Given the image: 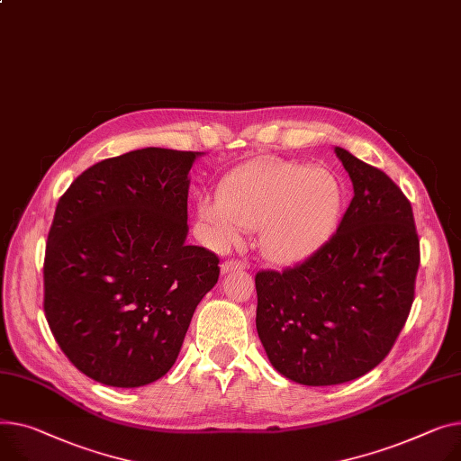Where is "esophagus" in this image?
Listing matches in <instances>:
<instances>
[{
  "label": "esophagus",
  "instance_id": "obj_1",
  "mask_svg": "<svg viewBox=\"0 0 461 461\" xmlns=\"http://www.w3.org/2000/svg\"><path fill=\"white\" fill-rule=\"evenodd\" d=\"M244 267H247V265H244L242 261L226 259V261L221 265V272H222V274H228V272H231V270H242Z\"/></svg>",
  "mask_w": 461,
  "mask_h": 461
}]
</instances>
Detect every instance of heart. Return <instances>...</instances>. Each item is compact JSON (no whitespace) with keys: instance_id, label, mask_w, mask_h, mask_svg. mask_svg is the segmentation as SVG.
Wrapping results in <instances>:
<instances>
[{"instance_id":"b5f03b06","label":"heart","mask_w":461,"mask_h":461,"mask_svg":"<svg viewBox=\"0 0 461 461\" xmlns=\"http://www.w3.org/2000/svg\"><path fill=\"white\" fill-rule=\"evenodd\" d=\"M343 205L345 187L335 172L267 158L231 172L222 181L221 198L200 202V217L217 244L235 242L240 230H259L261 254L291 265L333 235Z\"/></svg>"}]
</instances>
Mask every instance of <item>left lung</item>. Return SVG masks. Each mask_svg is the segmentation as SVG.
Masks as SVG:
<instances>
[{"label": "left lung", "instance_id": "1", "mask_svg": "<svg viewBox=\"0 0 461 461\" xmlns=\"http://www.w3.org/2000/svg\"><path fill=\"white\" fill-rule=\"evenodd\" d=\"M354 198L310 258L256 274V326L272 366L302 385L356 380L385 359L420 263L410 200L380 168L335 148Z\"/></svg>", "mask_w": 461, "mask_h": 461}]
</instances>
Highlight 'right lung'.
I'll return each mask as SVG.
<instances>
[{
  "label": "right lung",
  "mask_w": 461,
  "mask_h": 461,
  "mask_svg": "<svg viewBox=\"0 0 461 461\" xmlns=\"http://www.w3.org/2000/svg\"><path fill=\"white\" fill-rule=\"evenodd\" d=\"M200 151L142 148L104 159L59 198L44 258V313L88 378L140 387L176 363L219 258L187 239Z\"/></svg>",
  "instance_id": "right-lung-1"
}]
</instances>
